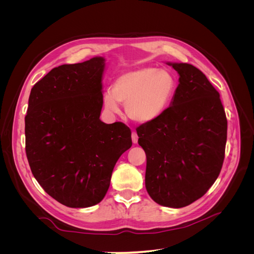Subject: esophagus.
Masks as SVG:
<instances>
[{
	"mask_svg": "<svg viewBox=\"0 0 254 254\" xmlns=\"http://www.w3.org/2000/svg\"><path fill=\"white\" fill-rule=\"evenodd\" d=\"M131 139H132V142H133L134 144L137 143V139H139V136H137V134H136L135 131H132V133H131Z\"/></svg>",
	"mask_w": 254,
	"mask_h": 254,
	"instance_id": "34e87169",
	"label": "esophagus"
}]
</instances>
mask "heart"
I'll return each mask as SVG.
<instances>
[{"mask_svg":"<svg viewBox=\"0 0 254 254\" xmlns=\"http://www.w3.org/2000/svg\"><path fill=\"white\" fill-rule=\"evenodd\" d=\"M176 89L171 72L156 67H141L121 74L114 80L111 92H105L103 104L113 113L120 111L118 102L126 107L133 122L149 123L158 119L170 104Z\"/></svg>","mask_w":254,"mask_h":254,"instance_id":"1","label":"heart"}]
</instances>
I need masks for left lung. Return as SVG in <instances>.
Instances as JSON below:
<instances>
[{"label":"left lung","instance_id":"obj_1","mask_svg":"<svg viewBox=\"0 0 254 254\" xmlns=\"http://www.w3.org/2000/svg\"><path fill=\"white\" fill-rule=\"evenodd\" d=\"M179 74L173 102L155 121L136 128L146 153L145 187L157 203L183 207L216 181L225 159L228 122L219 93L189 64H168Z\"/></svg>","mask_w":254,"mask_h":254}]
</instances>
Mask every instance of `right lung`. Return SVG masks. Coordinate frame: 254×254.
I'll use <instances>...</instances> for the list:
<instances>
[{
	"mask_svg": "<svg viewBox=\"0 0 254 254\" xmlns=\"http://www.w3.org/2000/svg\"><path fill=\"white\" fill-rule=\"evenodd\" d=\"M105 59L54 67L30 91L25 151L34 177L61 204L88 207L103 200L115 163L131 147L124 123L105 124Z\"/></svg>",
	"mask_w": 254,
	"mask_h": 254,
	"instance_id": "right-lung-1",
	"label": "right lung"
}]
</instances>
